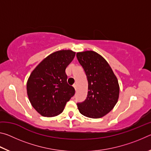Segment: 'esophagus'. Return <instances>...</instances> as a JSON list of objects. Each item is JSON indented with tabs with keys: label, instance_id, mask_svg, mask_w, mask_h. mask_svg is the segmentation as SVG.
I'll return each instance as SVG.
<instances>
[{
	"label": "esophagus",
	"instance_id": "obj_1",
	"mask_svg": "<svg viewBox=\"0 0 151 151\" xmlns=\"http://www.w3.org/2000/svg\"><path fill=\"white\" fill-rule=\"evenodd\" d=\"M73 86H74V88H75V90H76V84H74Z\"/></svg>",
	"mask_w": 151,
	"mask_h": 151
}]
</instances>
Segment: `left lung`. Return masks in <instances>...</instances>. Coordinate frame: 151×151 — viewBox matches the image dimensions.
Returning a JSON list of instances; mask_svg holds the SVG:
<instances>
[{"label":"left lung","mask_w":151,"mask_h":151,"mask_svg":"<svg viewBox=\"0 0 151 151\" xmlns=\"http://www.w3.org/2000/svg\"><path fill=\"white\" fill-rule=\"evenodd\" d=\"M88 80L85 101L77 103L83 115L98 119L106 115L115 106L119 96L118 80L106 60L93 50L76 53Z\"/></svg>","instance_id":"8db88e82"}]
</instances>
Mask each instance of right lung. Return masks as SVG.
<instances>
[{"instance_id":"add662e5","label":"right lung","mask_w":151,"mask_h":151,"mask_svg":"<svg viewBox=\"0 0 151 151\" xmlns=\"http://www.w3.org/2000/svg\"><path fill=\"white\" fill-rule=\"evenodd\" d=\"M75 52L62 50L48 55L30 74L27 84L29 99L36 111L43 116H57L75 94L67 83L65 70Z\"/></svg>"}]
</instances>
